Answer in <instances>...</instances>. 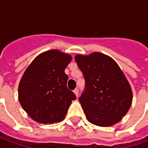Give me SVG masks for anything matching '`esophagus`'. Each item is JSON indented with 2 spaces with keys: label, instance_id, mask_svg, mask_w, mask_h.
Listing matches in <instances>:
<instances>
[{
  "label": "esophagus",
  "instance_id": "34e87169",
  "mask_svg": "<svg viewBox=\"0 0 148 148\" xmlns=\"http://www.w3.org/2000/svg\"><path fill=\"white\" fill-rule=\"evenodd\" d=\"M74 94L75 95V96L78 97V95H79V90L77 88H75V90H74Z\"/></svg>",
  "mask_w": 148,
  "mask_h": 148
}]
</instances>
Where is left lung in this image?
<instances>
[{
  "label": "left lung",
  "mask_w": 148,
  "mask_h": 148,
  "mask_svg": "<svg viewBox=\"0 0 148 148\" xmlns=\"http://www.w3.org/2000/svg\"><path fill=\"white\" fill-rule=\"evenodd\" d=\"M75 61L85 79L86 89L79 101L87 121L100 127L119 122L132 102L131 86L119 65L99 52L75 55Z\"/></svg>",
  "instance_id": "obj_1"
}]
</instances>
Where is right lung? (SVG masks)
<instances>
[{
  "label": "right lung",
  "mask_w": 148,
  "mask_h": 148,
  "mask_svg": "<svg viewBox=\"0 0 148 148\" xmlns=\"http://www.w3.org/2000/svg\"><path fill=\"white\" fill-rule=\"evenodd\" d=\"M72 56L58 49L43 52L32 61L20 79L18 98L32 119L41 124L63 121L75 94L67 88L64 69Z\"/></svg>",
  "instance_id": "obj_1"
}]
</instances>
